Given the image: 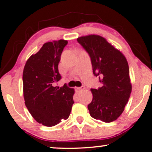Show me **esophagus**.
Returning <instances> with one entry per match:
<instances>
[{"label": "esophagus", "mask_w": 152, "mask_h": 152, "mask_svg": "<svg viewBox=\"0 0 152 152\" xmlns=\"http://www.w3.org/2000/svg\"><path fill=\"white\" fill-rule=\"evenodd\" d=\"M85 89V87H77V88H76V89H77V90L78 91H82V90H84V89Z\"/></svg>", "instance_id": "34e87169"}]
</instances>
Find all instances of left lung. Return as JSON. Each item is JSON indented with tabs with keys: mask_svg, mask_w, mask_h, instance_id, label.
Returning <instances> with one entry per match:
<instances>
[{
	"mask_svg": "<svg viewBox=\"0 0 152 152\" xmlns=\"http://www.w3.org/2000/svg\"><path fill=\"white\" fill-rule=\"evenodd\" d=\"M89 54L93 74L101 87L91 89L93 99L88 109L93 118L110 123L121 115L128 102L132 85L126 58L120 50L99 35L77 39Z\"/></svg>",
	"mask_w": 152,
	"mask_h": 152,
	"instance_id": "obj_1",
	"label": "left lung"
}]
</instances>
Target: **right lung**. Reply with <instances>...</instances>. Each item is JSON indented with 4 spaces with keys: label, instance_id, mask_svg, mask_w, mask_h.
Segmentation results:
<instances>
[{
    "label": "right lung",
    "instance_id": "right-lung-1",
    "mask_svg": "<svg viewBox=\"0 0 152 152\" xmlns=\"http://www.w3.org/2000/svg\"><path fill=\"white\" fill-rule=\"evenodd\" d=\"M67 41L45 43L36 54L27 60L22 80L25 105L39 123L52 127L70 115L74 89L65 85L54 87L61 79L58 63Z\"/></svg>",
    "mask_w": 152,
    "mask_h": 152
}]
</instances>
